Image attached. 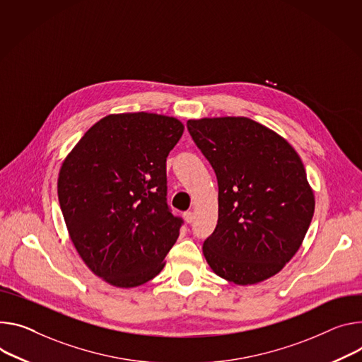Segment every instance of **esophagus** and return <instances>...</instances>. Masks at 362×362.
<instances>
[{
    "label": "esophagus",
    "mask_w": 362,
    "mask_h": 362,
    "mask_svg": "<svg viewBox=\"0 0 362 362\" xmlns=\"http://www.w3.org/2000/svg\"><path fill=\"white\" fill-rule=\"evenodd\" d=\"M183 218H185V221H186L187 223L193 222V219H194V216H193V212H192V211H186V212L183 214Z\"/></svg>",
    "instance_id": "obj_1"
}]
</instances>
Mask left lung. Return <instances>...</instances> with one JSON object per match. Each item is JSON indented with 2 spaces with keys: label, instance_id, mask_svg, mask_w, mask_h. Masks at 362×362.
Wrapping results in <instances>:
<instances>
[{
  "label": "left lung",
  "instance_id": "obj_1",
  "mask_svg": "<svg viewBox=\"0 0 362 362\" xmlns=\"http://www.w3.org/2000/svg\"><path fill=\"white\" fill-rule=\"evenodd\" d=\"M218 179V222L202 251L240 286L276 276L299 251L315 212L305 166L286 139L247 117L189 119Z\"/></svg>",
  "mask_w": 362,
  "mask_h": 362
}]
</instances>
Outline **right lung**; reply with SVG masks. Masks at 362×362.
Listing matches in <instances>:
<instances>
[{"instance_id": "add662e5", "label": "right lung", "mask_w": 362, "mask_h": 362, "mask_svg": "<svg viewBox=\"0 0 362 362\" xmlns=\"http://www.w3.org/2000/svg\"><path fill=\"white\" fill-rule=\"evenodd\" d=\"M183 129L175 117L110 114L62 163L57 196L71 241L114 287L154 279L179 237L182 221L166 204V158Z\"/></svg>"}]
</instances>
